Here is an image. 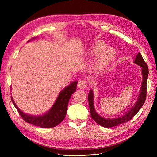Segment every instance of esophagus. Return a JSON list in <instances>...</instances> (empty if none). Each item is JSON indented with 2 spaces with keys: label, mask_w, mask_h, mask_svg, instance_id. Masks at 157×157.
Here are the masks:
<instances>
[{
  "label": "esophagus",
  "mask_w": 157,
  "mask_h": 157,
  "mask_svg": "<svg viewBox=\"0 0 157 157\" xmlns=\"http://www.w3.org/2000/svg\"><path fill=\"white\" fill-rule=\"evenodd\" d=\"M78 86L80 89L86 88L88 86V82L86 79H80L78 83Z\"/></svg>",
  "instance_id": "obj_1"
}]
</instances>
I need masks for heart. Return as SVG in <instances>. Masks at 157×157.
<instances>
[{
    "mask_svg": "<svg viewBox=\"0 0 157 157\" xmlns=\"http://www.w3.org/2000/svg\"><path fill=\"white\" fill-rule=\"evenodd\" d=\"M106 48V45L103 42H97L92 48L93 54L97 55L102 53L98 61V65L100 66L105 65L115 55V51L113 48H109L105 51Z\"/></svg>",
    "mask_w": 157,
    "mask_h": 157,
    "instance_id": "heart-1",
    "label": "heart"
}]
</instances>
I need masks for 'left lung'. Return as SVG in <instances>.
<instances>
[{
    "mask_svg": "<svg viewBox=\"0 0 157 157\" xmlns=\"http://www.w3.org/2000/svg\"><path fill=\"white\" fill-rule=\"evenodd\" d=\"M134 63L142 67L143 81L140 89V94L139 95L138 101L136 102L134 107L130 110L128 113H127L125 115L121 116V117L113 119H106L102 118L95 111L94 106V101H94V94H93L92 90L90 91L88 98L90 115L92 119L100 125L105 127V128H111V127H114L117 125L121 124V123L128 122L134 117L136 113L139 111V110L142 108L143 105L144 104L146 98V94H147V79L148 75V67L147 64L144 61V60L143 59L142 56L140 52L136 56V59L134 60Z\"/></svg>",
    "mask_w": 157,
    "mask_h": 157,
    "instance_id": "8db88e82",
    "label": "left lung"
}]
</instances>
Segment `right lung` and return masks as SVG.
<instances>
[{"label":"right lung","mask_w":157,"mask_h":157,"mask_svg":"<svg viewBox=\"0 0 157 157\" xmlns=\"http://www.w3.org/2000/svg\"><path fill=\"white\" fill-rule=\"evenodd\" d=\"M77 84L78 82H73L62 90L51 110L46 114L41 116L36 117L25 114L20 111L13 101V98H11V101L20 116L25 122L31 123L36 126H39L40 128H53L58 125L65 117L69 98L73 93L75 92Z\"/></svg>","instance_id":"1"}]
</instances>
